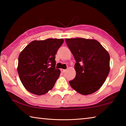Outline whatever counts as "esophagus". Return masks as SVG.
<instances>
[{
  "label": "esophagus",
  "instance_id": "34e87169",
  "mask_svg": "<svg viewBox=\"0 0 126 126\" xmlns=\"http://www.w3.org/2000/svg\"><path fill=\"white\" fill-rule=\"evenodd\" d=\"M65 71H66V70L65 69H61V71L62 73H64V72H65Z\"/></svg>",
  "mask_w": 126,
  "mask_h": 126
}]
</instances>
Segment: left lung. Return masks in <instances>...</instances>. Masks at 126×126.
<instances>
[{"instance_id":"left-lung-1","label":"left lung","mask_w":126,"mask_h":126,"mask_svg":"<svg viewBox=\"0 0 126 126\" xmlns=\"http://www.w3.org/2000/svg\"><path fill=\"white\" fill-rule=\"evenodd\" d=\"M65 42L76 61V76L69 81L72 88L83 95L96 92L109 74V53L94 39L72 38Z\"/></svg>"}]
</instances>
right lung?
I'll use <instances>...</instances> for the list:
<instances>
[{
  "mask_svg": "<svg viewBox=\"0 0 126 126\" xmlns=\"http://www.w3.org/2000/svg\"><path fill=\"white\" fill-rule=\"evenodd\" d=\"M63 42V39L52 38L34 40L20 53L18 73L29 92L42 95L53 88L61 73L55 69V55Z\"/></svg>",
  "mask_w": 126,
  "mask_h": 126,
  "instance_id": "right-lung-1",
  "label": "right lung"
}]
</instances>
